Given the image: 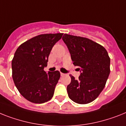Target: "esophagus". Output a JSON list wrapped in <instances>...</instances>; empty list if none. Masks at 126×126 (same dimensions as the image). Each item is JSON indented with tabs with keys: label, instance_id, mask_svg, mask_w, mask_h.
I'll use <instances>...</instances> for the list:
<instances>
[{
	"label": "esophagus",
	"instance_id": "1",
	"mask_svg": "<svg viewBox=\"0 0 126 126\" xmlns=\"http://www.w3.org/2000/svg\"><path fill=\"white\" fill-rule=\"evenodd\" d=\"M61 76H64V75H65V74H64V73H61Z\"/></svg>",
	"mask_w": 126,
	"mask_h": 126
}]
</instances>
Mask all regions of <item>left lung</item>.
Masks as SVG:
<instances>
[{
    "label": "left lung",
    "instance_id": "obj_1",
    "mask_svg": "<svg viewBox=\"0 0 126 126\" xmlns=\"http://www.w3.org/2000/svg\"><path fill=\"white\" fill-rule=\"evenodd\" d=\"M66 44L75 66L81 73L79 79L71 75L67 86L71 100L80 104L96 99L104 88L110 73V58L106 49L99 44L85 37L64 34Z\"/></svg>",
    "mask_w": 126,
    "mask_h": 126
}]
</instances>
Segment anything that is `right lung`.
I'll use <instances>...</instances> for the list:
<instances>
[{
	"mask_svg": "<svg viewBox=\"0 0 126 126\" xmlns=\"http://www.w3.org/2000/svg\"><path fill=\"white\" fill-rule=\"evenodd\" d=\"M63 33L42 34L27 40L18 47L11 62L12 77L19 93L35 104L46 102L53 96L61 73L59 71L47 73L51 50Z\"/></svg>",
	"mask_w": 126,
	"mask_h": 126,
	"instance_id": "add662e5",
	"label": "right lung"
}]
</instances>
